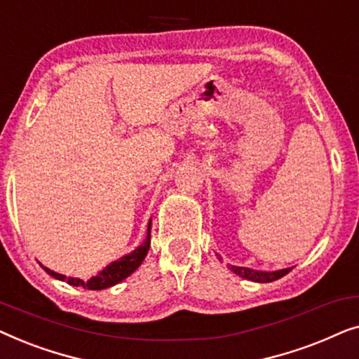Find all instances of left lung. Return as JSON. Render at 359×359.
Instances as JSON below:
<instances>
[{"instance_id":"8db88e82","label":"left lung","mask_w":359,"mask_h":359,"mask_svg":"<svg viewBox=\"0 0 359 359\" xmlns=\"http://www.w3.org/2000/svg\"><path fill=\"white\" fill-rule=\"evenodd\" d=\"M230 269H232L235 274H238L240 278L250 279V281H255V283H271V281H276V279H279V278L286 276V274L291 271L292 268L279 269V271H271V273L255 271V269L242 268V266H230Z\"/></svg>"}]
</instances>
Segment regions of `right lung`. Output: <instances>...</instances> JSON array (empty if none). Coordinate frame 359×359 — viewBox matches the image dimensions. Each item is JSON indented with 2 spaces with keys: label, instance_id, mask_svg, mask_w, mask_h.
<instances>
[{
  "label": "right lung",
  "instance_id": "1",
  "mask_svg": "<svg viewBox=\"0 0 359 359\" xmlns=\"http://www.w3.org/2000/svg\"><path fill=\"white\" fill-rule=\"evenodd\" d=\"M150 230H151V222L149 224V235H147V240L140 245L139 248L134 250V252L129 255H126V257H122L121 259H117V262L111 263L109 266L102 269L97 276H93L91 279H88V281H83V279H78V278H67L63 276V274H58L46 266L42 268L46 269L50 276L62 279V281H67L68 284H72V286H81L85 289H91V291H100V289L111 287L114 286V284L121 283L122 279L130 276V274L140 266L142 262H144L150 248Z\"/></svg>",
  "mask_w": 359,
  "mask_h": 359
}]
</instances>
